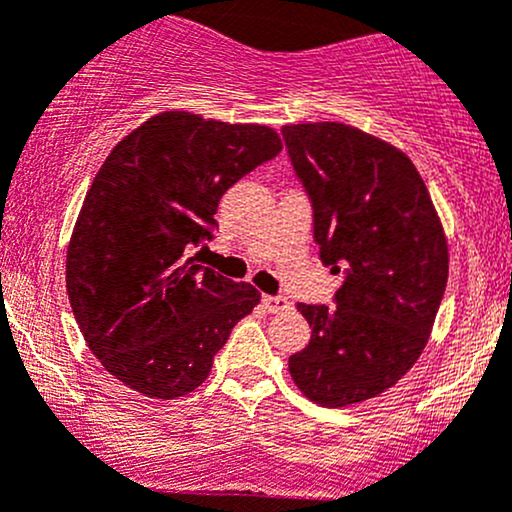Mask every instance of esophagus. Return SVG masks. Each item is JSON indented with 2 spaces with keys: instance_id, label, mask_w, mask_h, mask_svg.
I'll use <instances>...</instances> for the list:
<instances>
[{
  "instance_id": "1",
  "label": "esophagus",
  "mask_w": 512,
  "mask_h": 512,
  "mask_svg": "<svg viewBox=\"0 0 512 512\" xmlns=\"http://www.w3.org/2000/svg\"><path fill=\"white\" fill-rule=\"evenodd\" d=\"M262 306H265L269 313H282L291 306V303L289 299H284V296H262Z\"/></svg>"
}]
</instances>
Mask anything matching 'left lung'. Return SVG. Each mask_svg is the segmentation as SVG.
Returning <instances> with one entry per match:
<instances>
[{
    "label": "left lung",
    "instance_id": "left-lung-1",
    "mask_svg": "<svg viewBox=\"0 0 512 512\" xmlns=\"http://www.w3.org/2000/svg\"><path fill=\"white\" fill-rule=\"evenodd\" d=\"M282 136L313 206V238L342 272L335 306L299 311L311 340L289 357L294 384L325 408L391 389L418 362L445 296L440 216L406 153L345 123H294Z\"/></svg>",
    "mask_w": 512,
    "mask_h": 512
}]
</instances>
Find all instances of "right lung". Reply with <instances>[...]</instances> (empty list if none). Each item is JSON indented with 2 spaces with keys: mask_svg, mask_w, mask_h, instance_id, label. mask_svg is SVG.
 Returning <instances> with one entry per match:
<instances>
[{
  "mask_svg": "<svg viewBox=\"0 0 512 512\" xmlns=\"http://www.w3.org/2000/svg\"><path fill=\"white\" fill-rule=\"evenodd\" d=\"M279 150L267 126L165 111L99 167L67 245L65 282L89 350L128 389L165 401L194 391L260 303L255 286L189 255L213 238L221 196Z\"/></svg>",
  "mask_w": 512,
  "mask_h": 512,
  "instance_id": "obj_1",
  "label": "right lung"
}]
</instances>
